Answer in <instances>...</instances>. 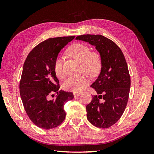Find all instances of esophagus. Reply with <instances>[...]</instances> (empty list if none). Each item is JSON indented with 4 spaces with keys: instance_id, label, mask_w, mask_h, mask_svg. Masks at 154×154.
I'll return each instance as SVG.
<instances>
[{
    "instance_id": "esophagus-1",
    "label": "esophagus",
    "mask_w": 154,
    "mask_h": 154,
    "mask_svg": "<svg viewBox=\"0 0 154 154\" xmlns=\"http://www.w3.org/2000/svg\"><path fill=\"white\" fill-rule=\"evenodd\" d=\"M73 94H74V97H76L80 96L82 94V92H74Z\"/></svg>"
}]
</instances>
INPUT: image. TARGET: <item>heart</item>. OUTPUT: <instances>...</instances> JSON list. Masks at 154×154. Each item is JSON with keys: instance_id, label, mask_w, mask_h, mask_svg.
Listing matches in <instances>:
<instances>
[{"instance_id": "1", "label": "heart", "mask_w": 154, "mask_h": 154, "mask_svg": "<svg viewBox=\"0 0 154 154\" xmlns=\"http://www.w3.org/2000/svg\"><path fill=\"white\" fill-rule=\"evenodd\" d=\"M68 53L72 58L82 63V71L87 73L91 77L98 75L101 67V60L100 54L96 51H91L85 44L76 43L68 49ZM53 69L55 75L59 79L65 78L66 72L63 68V60L62 57H56ZM89 82V78L85 74L80 76H71L63 83L65 90L72 92H80L84 88Z\"/></svg>"}]
</instances>
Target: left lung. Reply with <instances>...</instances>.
I'll return each instance as SVG.
<instances>
[{"label":"left lung","mask_w":154,"mask_h":154,"mask_svg":"<svg viewBox=\"0 0 154 154\" xmlns=\"http://www.w3.org/2000/svg\"><path fill=\"white\" fill-rule=\"evenodd\" d=\"M76 40L94 45L100 54L101 72L91 85L97 95L86 106L87 118L96 127L109 128L122 117L129 97L130 77L124 54L113 41L101 35H83Z\"/></svg>","instance_id":"1"}]
</instances>
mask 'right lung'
<instances>
[{
	"label": "right lung",
	"mask_w": 154,
	"mask_h": 154,
	"mask_svg": "<svg viewBox=\"0 0 154 154\" xmlns=\"http://www.w3.org/2000/svg\"><path fill=\"white\" fill-rule=\"evenodd\" d=\"M75 36L51 38L40 43L27 55L20 82V94L31 122L49 130L61 125L66 118L65 103L74 98L72 92L59 91V80L53 69L60 51ZM54 99L50 96H54Z\"/></svg>",
	"instance_id": "obj_1"
}]
</instances>
